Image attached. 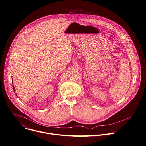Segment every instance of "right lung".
Segmentation results:
<instances>
[{
    "mask_svg": "<svg viewBox=\"0 0 146 146\" xmlns=\"http://www.w3.org/2000/svg\"><path fill=\"white\" fill-rule=\"evenodd\" d=\"M13 81V80H12ZM13 90H14V91H15V87H14V86H13Z\"/></svg>",
    "mask_w": 146,
    "mask_h": 146,
    "instance_id": "1",
    "label": "right lung"
}]
</instances>
